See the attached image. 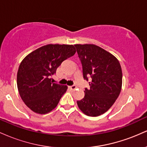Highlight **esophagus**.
I'll return each instance as SVG.
<instances>
[{
  "label": "esophagus",
  "mask_w": 147,
  "mask_h": 147,
  "mask_svg": "<svg viewBox=\"0 0 147 147\" xmlns=\"http://www.w3.org/2000/svg\"><path fill=\"white\" fill-rule=\"evenodd\" d=\"M70 88V89H71L72 90H75L76 88H77V86H76L75 85H72V86H69Z\"/></svg>",
  "instance_id": "1"
}]
</instances>
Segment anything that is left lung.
Here are the masks:
<instances>
[{"label":"left lung","mask_w":147,"mask_h":147,"mask_svg":"<svg viewBox=\"0 0 147 147\" xmlns=\"http://www.w3.org/2000/svg\"><path fill=\"white\" fill-rule=\"evenodd\" d=\"M83 68L84 78L90 88L77 101L79 109L88 116L104 114L113 106L120 93L122 72L120 63L110 52L93 44H75Z\"/></svg>","instance_id":"left-lung-1"}]
</instances>
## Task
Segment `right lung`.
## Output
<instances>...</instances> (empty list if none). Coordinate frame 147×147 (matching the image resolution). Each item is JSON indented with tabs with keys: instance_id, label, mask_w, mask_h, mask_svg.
<instances>
[{
	"instance_id": "obj_1",
	"label": "right lung",
	"mask_w": 147,
	"mask_h": 147,
	"mask_svg": "<svg viewBox=\"0 0 147 147\" xmlns=\"http://www.w3.org/2000/svg\"><path fill=\"white\" fill-rule=\"evenodd\" d=\"M75 52L72 45L48 44L23 59L17 72V87L22 100L32 111L46 114L56 108L68 86L52 83L50 77Z\"/></svg>"
}]
</instances>
